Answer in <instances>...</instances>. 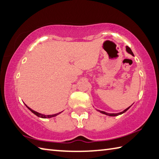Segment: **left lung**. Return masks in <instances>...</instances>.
Here are the masks:
<instances>
[{"mask_svg":"<svg viewBox=\"0 0 159 159\" xmlns=\"http://www.w3.org/2000/svg\"><path fill=\"white\" fill-rule=\"evenodd\" d=\"M126 51H127L128 53H129V54H130L132 56H134L133 52L131 51V49H130V47H129L128 46H126ZM130 106H131V105H130ZM130 106L128 108H126V110H124L123 112H119V113H115H115H107V112H103V111H101V110H98V112H101V113H102V114H104V115H108V116H118L119 115H121V114H123L125 112H126V111L130 107Z\"/></svg>","mask_w":159,"mask_h":159,"instance_id":"8db88e82","label":"left lung"}]
</instances>
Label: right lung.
I'll list each match as a JSON object with an SVG mask.
<instances>
[{
  "instance_id": "obj_1",
  "label": "right lung",
  "mask_w": 159,
  "mask_h": 159,
  "mask_svg": "<svg viewBox=\"0 0 159 159\" xmlns=\"http://www.w3.org/2000/svg\"><path fill=\"white\" fill-rule=\"evenodd\" d=\"M26 106L28 107V109H29V110H30L31 111V112L33 113V114H35V115H36V116H38V117H40V118H51V117H54V116H57L58 115H59L60 113H61L62 112H59V113H57V114H55V115H43V114H40V113H38V112H35V111H34V110H31L30 109V107H29L27 106V105H26Z\"/></svg>"
}]
</instances>
